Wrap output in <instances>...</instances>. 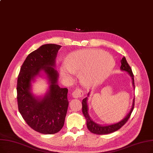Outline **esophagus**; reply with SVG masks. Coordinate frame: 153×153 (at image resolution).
I'll return each mask as SVG.
<instances>
[{
    "label": "esophagus",
    "instance_id": "34e87169",
    "mask_svg": "<svg viewBox=\"0 0 153 153\" xmlns=\"http://www.w3.org/2000/svg\"><path fill=\"white\" fill-rule=\"evenodd\" d=\"M72 96L74 98L78 99L81 98L84 96V93L83 91L80 89H77L74 91H73L72 93Z\"/></svg>",
    "mask_w": 153,
    "mask_h": 153
}]
</instances>
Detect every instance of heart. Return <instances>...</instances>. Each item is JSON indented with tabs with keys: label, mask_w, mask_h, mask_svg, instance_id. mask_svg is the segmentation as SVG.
<instances>
[{
	"label": "heart",
	"mask_w": 153,
	"mask_h": 153,
	"mask_svg": "<svg viewBox=\"0 0 153 153\" xmlns=\"http://www.w3.org/2000/svg\"><path fill=\"white\" fill-rule=\"evenodd\" d=\"M114 65V59L109 53L98 49H84L71 53L61 65L60 71L66 78L80 73L79 77L83 84L92 86L104 80Z\"/></svg>",
	"instance_id": "b5f03b06"
}]
</instances>
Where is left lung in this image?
Masks as SVG:
<instances>
[{
    "label": "left lung",
    "mask_w": 153,
    "mask_h": 153,
    "mask_svg": "<svg viewBox=\"0 0 153 153\" xmlns=\"http://www.w3.org/2000/svg\"><path fill=\"white\" fill-rule=\"evenodd\" d=\"M121 65L120 67V69L122 71H124L128 73V74L131 77L132 79V84L133 86L134 89V75L132 74V70L129 65L127 61L125 58V57H123L121 60ZM90 93L89 92L88 94V97L89 96ZM88 97L84 98L82 102V113L86 119V124H87V127L88 129L92 133L96 134H109L111 132H113L119 129H120L123 126H124L126 123L128 121L129 119L132 111L134 109V97L133 99V101H132V104L131 106V110L121 121H119L117 123H114V124H107V125H101L99 124L96 123H95L94 121L92 120L91 117H90L89 114V109H88Z\"/></svg>",
    "instance_id": "8db88e82"
}]
</instances>
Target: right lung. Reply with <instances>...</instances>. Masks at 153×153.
Here are the masks:
<instances>
[{"instance_id": "right-lung-1", "label": "right lung", "mask_w": 153, "mask_h": 153, "mask_svg": "<svg viewBox=\"0 0 153 153\" xmlns=\"http://www.w3.org/2000/svg\"><path fill=\"white\" fill-rule=\"evenodd\" d=\"M61 47L44 44L31 52L24 61L17 79L19 112L32 129L44 134H55L62 128L68 108V89L59 87V73L56 69V59ZM43 74L49 88L43 97H36L31 92V82Z\"/></svg>"}]
</instances>
